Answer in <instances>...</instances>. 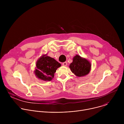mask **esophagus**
Wrapping results in <instances>:
<instances>
[{"instance_id": "esophagus-1", "label": "esophagus", "mask_w": 124, "mask_h": 124, "mask_svg": "<svg viewBox=\"0 0 124 124\" xmlns=\"http://www.w3.org/2000/svg\"><path fill=\"white\" fill-rule=\"evenodd\" d=\"M62 65L63 66H66L67 65V62H63L62 63Z\"/></svg>"}]
</instances>
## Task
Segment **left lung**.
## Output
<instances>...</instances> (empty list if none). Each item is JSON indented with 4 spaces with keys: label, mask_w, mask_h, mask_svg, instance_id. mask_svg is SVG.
I'll return each instance as SVG.
<instances>
[{
    "label": "left lung",
    "mask_w": 124,
    "mask_h": 124,
    "mask_svg": "<svg viewBox=\"0 0 124 124\" xmlns=\"http://www.w3.org/2000/svg\"><path fill=\"white\" fill-rule=\"evenodd\" d=\"M69 68L77 77H82L90 73L91 64L87 59L77 54L74 57L73 62L70 64Z\"/></svg>",
    "instance_id": "obj_1"
}]
</instances>
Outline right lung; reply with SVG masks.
Returning <instances> with one entry per match:
<instances>
[{"label":"right lung","mask_w":124,"mask_h":124,"mask_svg":"<svg viewBox=\"0 0 124 124\" xmlns=\"http://www.w3.org/2000/svg\"><path fill=\"white\" fill-rule=\"evenodd\" d=\"M61 66V64L54 58L47 56V54H44L36 62L34 74L39 79L45 81H50L54 78L56 70Z\"/></svg>","instance_id":"1"}]
</instances>
